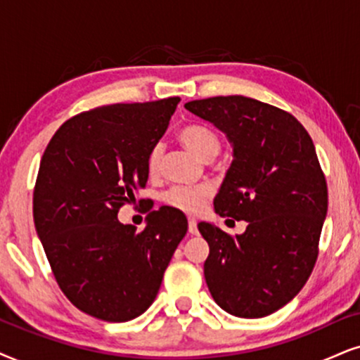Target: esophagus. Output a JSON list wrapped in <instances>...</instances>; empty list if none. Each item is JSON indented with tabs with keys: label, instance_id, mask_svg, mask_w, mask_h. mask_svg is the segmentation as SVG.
<instances>
[{
	"label": "esophagus",
	"instance_id": "34e87169",
	"mask_svg": "<svg viewBox=\"0 0 360 360\" xmlns=\"http://www.w3.org/2000/svg\"><path fill=\"white\" fill-rule=\"evenodd\" d=\"M188 224H189V234H198V221H195L194 217H189Z\"/></svg>",
	"mask_w": 360,
	"mask_h": 360
}]
</instances>
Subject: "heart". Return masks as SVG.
<instances>
[{
  "instance_id": "heart-1",
  "label": "heart",
  "mask_w": 360,
  "mask_h": 360,
  "mask_svg": "<svg viewBox=\"0 0 360 360\" xmlns=\"http://www.w3.org/2000/svg\"><path fill=\"white\" fill-rule=\"evenodd\" d=\"M177 138L181 139V143L186 148L191 149L195 156L201 159H212L219 153L221 149V139L217 136L216 131L212 127L206 124H186L179 129ZM161 158H162V146L161 144H154L149 149L148 158H146V167L149 174H156L161 166ZM212 194V189L209 186H172L171 189H167L162 194V202L166 206H169L176 211L186 212V214H195L204 207V202L209 195Z\"/></svg>"
}]
</instances>
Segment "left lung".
I'll list each match as a JSON object with an SVG mask.
<instances>
[{
    "instance_id": "left-lung-1",
    "label": "left lung",
    "mask_w": 360,
    "mask_h": 360,
    "mask_svg": "<svg viewBox=\"0 0 360 360\" xmlns=\"http://www.w3.org/2000/svg\"><path fill=\"white\" fill-rule=\"evenodd\" d=\"M184 108L233 143V165L214 211L248 222L240 236L198 224L209 244V292L233 316L266 317L299 294L319 256L327 183L316 148L290 112L257 99L216 96Z\"/></svg>"
}]
</instances>
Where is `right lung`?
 <instances>
[{
	"instance_id": "add662e5",
	"label": "right lung",
	"mask_w": 360,
	"mask_h": 360,
	"mask_svg": "<svg viewBox=\"0 0 360 360\" xmlns=\"http://www.w3.org/2000/svg\"><path fill=\"white\" fill-rule=\"evenodd\" d=\"M179 101L174 96L79 112L59 126L41 158L33 193L36 233L59 289L96 319L126 322L146 311L188 233L184 214L169 206L149 212L141 233L117 221L134 191L146 188L148 153Z\"/></svg>"
}]
</instances>
